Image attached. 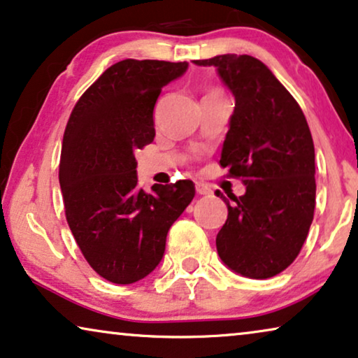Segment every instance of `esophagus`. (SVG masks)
Returning <instances> with one entry per match:
<instances>
[{
  "instance_id": "34e87169",
  "label": "esophagus",
  "mask_w": 358,
  "mask_h": 358,
  "mask_svg": "<svg viewBox=\"0 0 358 358\" xmlns=\"http://www.w3.org/2000/svg\"><path fill=\"white\" fill-rule=\"evenodd\" d=\"M195 190H197V194H200V195H210V194H212V190H210L207 185L200 184V182L195 184Z\"/></svg>"
}]
</instances>
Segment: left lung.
<instances>
[{"instance_id":"8db88e82","label":"left lung","mask_w":358,"mask_h":358,"mask_svg":"<svg viewBox=\"0 0 358 358\" xmlns=\"http://www.w3.org/2000/svg\"><path fill=\"white\" fill-rule=\"evenodd\" d=\"M215 66L234 96L220 164L246 192L229 200L217 234L224 266L249 278L277 275L295 261L315 215V145L305 114L275 75L251 55L194 60Z\"/></svg>"}]
</instances>
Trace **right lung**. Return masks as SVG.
Listing matches in <instances>:
<instances>
[{
    "mask_svg": "<svg viewBox=\"0 0 358 358\" xmlns=\"http://www.w3.org/2000/svg\"><path fill=\"white\" fill-rule=\"evenodd\" d=\"M187 62L122 60L76 102L62 143L60 187L66 222L90 266L129 285L164 256L169 228L192 202V180L138 187L135 151L155 138L159 92Z\"/></svg>",
    "mask_w": 358,
    "mask_h": 358,
    "instance_id": "right-lung-1",
    "label": "right lung"
}]
</instances>
